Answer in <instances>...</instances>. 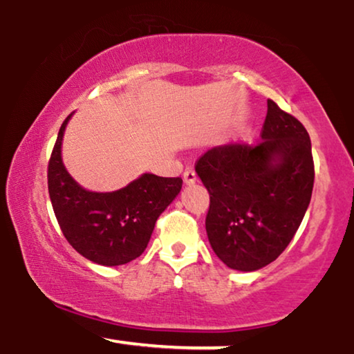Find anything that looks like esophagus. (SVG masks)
I'll use <instances>...</instances> for the list:
<instances>
[{"label":"esophagus","mask_w":354,"mask_h":354,"mask_svg":"<svg viewBox=\"0 0 354 354\" xmlns=\"http://www.w3.org/2000/svg\"><path fill=\"white\" fill-rule=\"evenodd\" d=\"M183 182H185L187 185H192V183H195L196 182L195 171H192V169H187V171L183 172Z\"/></svg>","instance_id":"34e87169"}]
</instances>
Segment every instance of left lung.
Here are the masks:
<instances>
[{
	"mask_svg": "<svg viewBox=\"0 0 354 354\" xmlns=\"http://www.w3.org/2000/svg\"><path fill=\"white\" fill-rule=\"evenodd\" d=\"M255 145L211 148L195 162L209 194L206 234L229 268L254 272L283 254L301 226L314 188L304 125L268 99Z\"/></svg>",
	"mask_w": 354,
	"mask_h": 354,
	"instance_id": "left-lung-1",
	"label": "left lung"
}]
</instances>
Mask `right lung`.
Instances as JSON below:
<instances>
[{
  "label": "right lung",
  "instance_id": "add662e5",
  "mask_svg": "<svg viewBox=\"0 0 354 354\" xmlns=\"http://www.w3.org/2000/svg\"><path fill=\"white\" fill-rule=\"evenodd\" d=\"M71 115L58 131L48 160V194L63 236L87 260L117 267L135 260L148 245L159 214L182 188L180 177L145 174L110 194L84 190L62 162V140Z\"/></svg>",
  "mask_w": 354,
  "mask_h": 354
}]
</instances>
